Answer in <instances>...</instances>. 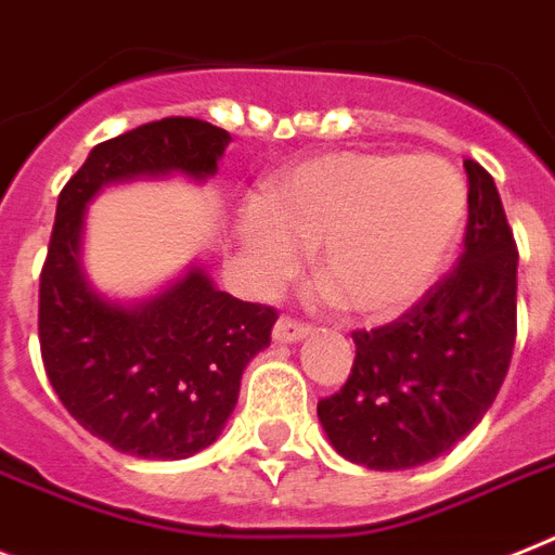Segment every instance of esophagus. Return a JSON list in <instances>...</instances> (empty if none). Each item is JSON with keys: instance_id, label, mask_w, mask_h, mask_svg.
Instances as JSON below:
<instances>
[{"instance_id": "34e87169", "label": "esophagus", "mask_w": 555, "mask_h": 555, "mask_svg": "<svg viewBox=\"0 0 555 555\" xmlns=\"http://www.w3.org/2000/svg\"><path fill=\"white\" fill-rule=\"evenodd\" d=\"M309 332H311V326H306V323H300V320L286 318V314H283V318L274 323L272 337L278 343H295V340H304Z\"/></svg>"}]
</instances>
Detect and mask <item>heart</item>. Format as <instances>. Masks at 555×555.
Segmentation results:
<instances>
[{
  "instance_id": "b5f03b06",
  "label": "heart",
  "mask_w": 555,
  "mask_h": 555,
  "mask_svg": "<svg viewBox=\"0 0 555 555\" xmlns=\"http://www.w3.org/2000/svg\"><path fill=\"white\" fill-rule=\"evenodd\" d=\"M468 212L460 172L434 155L332 153L267 186L244 215V249L263 281L314 246V272L365 320L414 306L446 267Z\"/></svg>"
}]
</instances>
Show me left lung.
<instances>
[{
    "label": "left lung",
    "mask_w": 555,
    "mask_h": 555,
    "mask_svg": "<svg viewBox=\"0 0 555 555\" xmlns=\"http://www.w3.org/2000/svg\"><path fill=\"white\" fill-rule=\"evenodd\" d=\"M468 223L456 267L409 311L354 332L340 391L318 402L334 451L405 470L451 451L496 400L516 343V251L491 172L465 162Z\"/></svg>",
    "instance_id": "1"
}]
</instances>
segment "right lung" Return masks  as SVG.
I'll return each instance as SVG.
<instances>
[{"mask_svg": "<svg viewBox=\"0 0 555 555\" xmlns=\"http://www.w3.org/2000/svg\"><path fill=\"white\" fill-rule=\"evenodd\" d=\"M227 144L229 132L201 118L141 124L95 144L59 195L39 278L41 363L73 420L121 453L184 460L212 446L278 309L227 295L201 269L141 306L109 304L81 272L85 206L124 178L215 176Z\"/></svg>", "mask_w": 555, "mask_h": 555, "instance_id": "add662e5", "label": "right lung"}]
</instances>
